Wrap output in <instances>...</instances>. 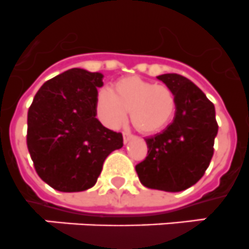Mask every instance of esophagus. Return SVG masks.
Here are the masks:
<instances>
[{
	"label": "esophagus",
	"mask_w": 249,
	"mask_h": 249,
	"mask_svg": "<svg viewBox=\"0 0 249 249\" xmlns=\"http://www.w3.org/2000/svg\"><path fill=\"white\" fill-rule=\"evenodd\" d=\"M123 138H124V144H127V142L134 138V135H131L130 133H124L123 134Z\"/></svg>",
	"instance_id": "obj_1"
}]
</instances>
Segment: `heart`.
I'll list each match as a JSON object with an SVG mask.
<instances>
[{"label": "heart", "mask_w": 249, "mask_h": 249, "mask_svg": "<svg viewBox=\"0 0 249 249\" xmlns=\"http://www.w3.org/2000/svg\"><path fill=\"white\" fill-rule=\"evenodd\" d=\"M97 110L107 125L123 124L130 110V119L142 133L161 131L172 122L176 98L169 87L139 77H126L115 88H104L98 94Z\"/></svg>", "instance_id": "b5f03b06"}]
</instances>
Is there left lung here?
<instances>
[{
  "label": "left lung",
  "mask_w": 249,
  "mask_h": 249,
  "mask_svg": "<svg viewBox=\"0 0 249 249\" xmlns=\"http://www.w3.org/2000/svg\"><path fill=\"white\" fill-rule=\"evenodd\" d=\"M158 79L174 91L176 111L166 129L145 139L147 156L135 170L149 189L180 192L200 180L211 162L218 131L216 110L187 78L171 73Z\"/></svg>",
  "instance_id": "8db88e82"
}]
</instances>
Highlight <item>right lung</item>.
I'll use <instances>...</instances> for the list:
<instances>
[{
	"instance_id": "obj_1",
	"label": "right lung",
	"mask_w": 249,
	"mask_h": 249,
	"mask_svg": "<svg viewBox=\"0 0 249 249\" xmlns=\"http://www.w3.org/2000/svg\"><path fill=\"white\" fill-rule=\"evenodd\" d=\"M102 73L73 68L47 80L27 116V147L38 176L60 192L95 185L103 163L123 147V135L97 116Z\"/></svg>"
}]
</instances>
